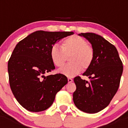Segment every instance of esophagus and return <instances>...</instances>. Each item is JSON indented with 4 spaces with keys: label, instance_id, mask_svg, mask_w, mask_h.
Returning a JSON list of instances; mask_svg holds the SVG:
<instances>
[{
    "label": "esophagus",
    "instance_id": "obj_1",
    "mask_svg": "<svg viewBox=\"0 0 128 128\" xmlns=\"http://www.w3.org/2000/svg\"><path fill=\"white\" fill-rule=\"evenodd\" d=\"M68 82H72V81H73V80H72V79H71V78H68Z\"/></svg>",
    "mask_w": 128,
    "mask_h": 128
}]
</instances>
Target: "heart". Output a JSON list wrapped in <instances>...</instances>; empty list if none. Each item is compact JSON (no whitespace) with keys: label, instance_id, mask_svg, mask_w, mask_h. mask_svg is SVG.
<instances>
[{"label":"heart","instance_id":"heart-1","mask_svg":"<svg viewBox=\"0 0 128 128\" xmlns=\"http://www.w3.org/2000/svg\"><path fill=\"white\" fill-rule=\"evenodd\" d=\"M50 57L55 66L61 67L69 56L70 63L58 70L60 74L73 78L79 74L82 70L90 67L94 60L95 52L92 47L88 45L84 38L73 35L65 38L62 42V47L55 44L50 47Z\"/></svg>","mask_w":128,"mask_h":128}]
</instances>
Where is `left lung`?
<instances>
[{
  "instance_id": "8db88e82",
  "label": "left lung",
  "mask_w": 128,
  "mask_h": 128,
  "mask_svg": "<svg viewBox=\"0 0 128 128\" xmlns=\"http://www.w3.org/2000/svg\"><path fill=\"white\" fill-rule=\"evenodd\" d=\"M88 40L95 56L89 68L82 75L90 81L74 78L76 90L73 94L74 104L80 110L96 114L108 106L117 92L123 71L122 62L117 48L100 35L92 32L79 34Z\"/></svg>"
}]
</instances>
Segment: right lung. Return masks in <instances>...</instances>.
I'll return each instance as SVG.
<instances>
[{"mask_svg":"<svg viewBox=\"0 0 128 128\" xmlns=\"http://www.w3.org/2000/svg\"><path fill=\"white\" fill-rule=\"evenodd\" d=\"M73 32L37 30L16 46L8 61L11 91L18 102L32 112L44 111L52 104L56 94L68 82L62 74L45 76L55 69L50 48Z\"/></svg>","mask_w":128,"mask_h":128,"instance_id":"1","label":"right lung"}]
</instances>
